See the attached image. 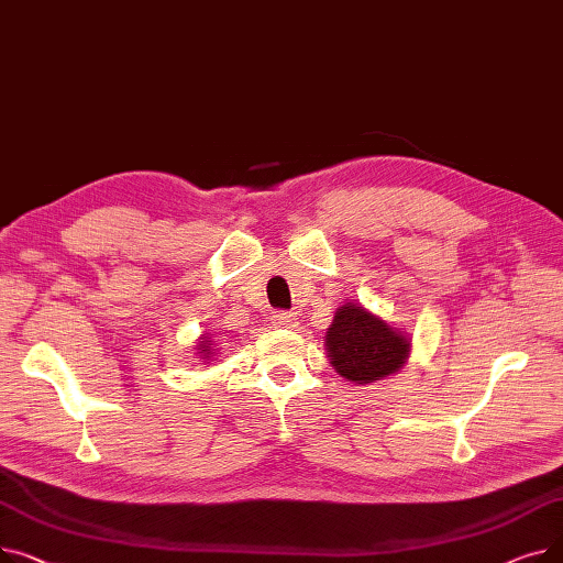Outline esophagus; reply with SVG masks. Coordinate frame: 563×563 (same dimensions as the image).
<instances>
[{"instance_id": "esophagus-1", "label": "esophagus", "mask_w": 563, "mask_h": 563, "mask_svg": "<svg viewBox=\"0 0 563 563\" xmlns=\"http://www.w3.org/2000/svg\"><path fill=\"white\" fill-rule=\"evenodd\" d=\"M272 323L276 329H294L299 323V317L287 310H276L272 312Z\"/></svg>"}]
</instances>
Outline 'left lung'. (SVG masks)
I'll return each instance as SVG.
<instances>
[{
  "instance_id": "1",
  "label": "left lung",
  "mask_w": 563,
  "mask_h": 563,
  "mask_svg": "<svg viewBox=\"0 0 563 563\" xmlns=\"http://www.w3.org/2000/svg\"><path fill=\"white\" fill-rule=\"evenodd\" d=\"M327 351L340 376L365 386L404 367L410 340L363 306L344 303L327 331Z\"/></svg>"
}]
</instances>
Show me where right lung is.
Instances as JSON below:
<instances>
[{
	"label": "right lung",
	"instance_id": "right-lung-1",
	"mask_svg": "<svg viewBox=\"0 0 563 563\" xmlns=\"http://www.w3.org/2000/svg\"><path fill=\"white\" fill-rule=\"evenodd\" d=\"M210 344H212V340H210V338H200V342H198V353H200V358H202V361H210V358H212L214 349H212Z\"/></svg>",
	"mask_w": 563,
	"mask_h": 563
}]
</instances>
